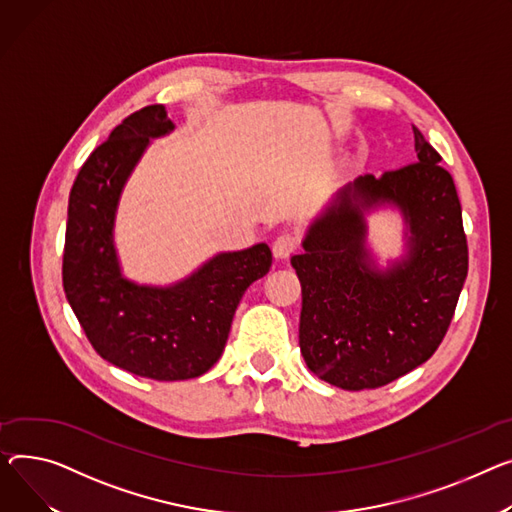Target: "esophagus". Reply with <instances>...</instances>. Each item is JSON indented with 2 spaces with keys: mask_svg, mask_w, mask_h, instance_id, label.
Segmentation results:
<instances>
[{
  "mask_svg": "<svg viewBox=\"0 0 512 512\" xmlns=\"http://www.w3.org/2000/svg\"><path fill=\"white\" fill-rule=\"evenodd\" d=\"M298 247H300V238L296 232H282L276 236L274 245H271V251H274L278 259H286L294 251H298Z\"/></svg>",
  "mask_w": 512,
  "mask_h": 512,
  "instance_id": "obj_1",
  "label": "esophagus"
}]
</instances>
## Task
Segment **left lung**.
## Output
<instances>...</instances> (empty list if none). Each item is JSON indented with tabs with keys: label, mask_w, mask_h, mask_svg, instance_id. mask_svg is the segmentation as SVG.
<instances>
[{
	"label": "left lung",
	"mask_w": 512,
	"mask_h": 512,
	"mask_svg": "<svg viewBox=\"0 0 512 512\" xmlns=\"http://www.w3.org/2000/svg\"><path fill=\"white\" fill-rule=\"evenodd\" d=\"M418 162L358 177L294 255L302 286L300 352L319 379L348 391L383 387L440 346L467 278V238L453 177L414 127ZM393 202L411 226L408 259L387 272L363 249L361 208Z\"/></svg>",
	"instance_id": "left-lung-1"
}]
</instances>
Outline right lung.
Wrapping results in <instances>:
<instances>
[{"mask_svg": "<svg viewBox=\"0 0 512 512\" xmlns=\"http://www.w3.org/2000/svg\"><path fill=\"white\" fill-rule=\"evenodd\" d=\"M162 105L125 117L82 164L67 203L63 290L92 348L154 381L208 372L226 346L245 290L271 267L265 243L222 253L170 288L127 282L113 247L121 189L150 138L173 131Z\"/></svg>", "mask_w": 512, "mask_h": 512, "instance_id": "obj_1", "label": "right lung"}]
</instances>
